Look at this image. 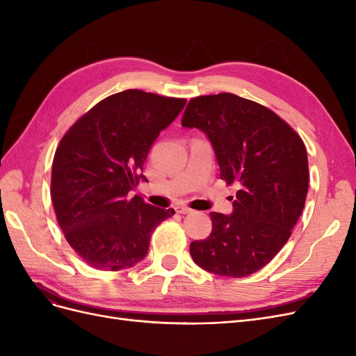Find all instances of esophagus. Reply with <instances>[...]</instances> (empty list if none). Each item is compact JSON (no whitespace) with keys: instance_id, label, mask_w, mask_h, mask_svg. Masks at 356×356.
<instances>
[{"instance_id":"1","label":"esophagus","mask_w":356,"mask_h":356,"mask_svg":"<svg viewBox=\"0 0 356 356\" xmlns=\"http://www.w3.org/2000/svg\"><path fill=\"white\" fill-rule=\"evenodd\" d=\"M175 209H177V212H179V213H190V212H193V209L188 208V207H186V204H177Z\"/></svg>"}]
</instances>
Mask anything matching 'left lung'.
Here are the masks:
<instances>
[{
	"label": "left lung",
	"mask_w": 356,
	"mask_h": 356,
	"mask_svg": "<svg viewBox=\"0 0 356 356\" xmlns=\"http://www.w3.org/2000/svg\"><path fill=\"white\" fill-rule=\"evenodd\" d=\"M181 124L208 136L221 179L239 184L233 212H211V234L190 243L193 261L220 276H250L282 250L303 212L305 143L273 111L233 93L193 98Z\"/></svg>",
	"instance_id": "8db88e82"
}]
</instances>
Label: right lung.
<instances>
[{
    "instance_id": "obj_1",
    "label": "right lung",
    "mask_w": 356,
    "mask_h": 356,
    "mask_svg": "<svg viewBox=\"0 0 356 356\" xmlns=\"http://www.w3.org/2000/svg\"><path fill=\"white\" fill-rule=\"evenodd\" d=\"M186 99L124 90L96 104L63 135L51 166V202L65 239L90 267L123 270L144 260L174 209L129 196L149 148Z\"/></svg>"
}]
</instances>
